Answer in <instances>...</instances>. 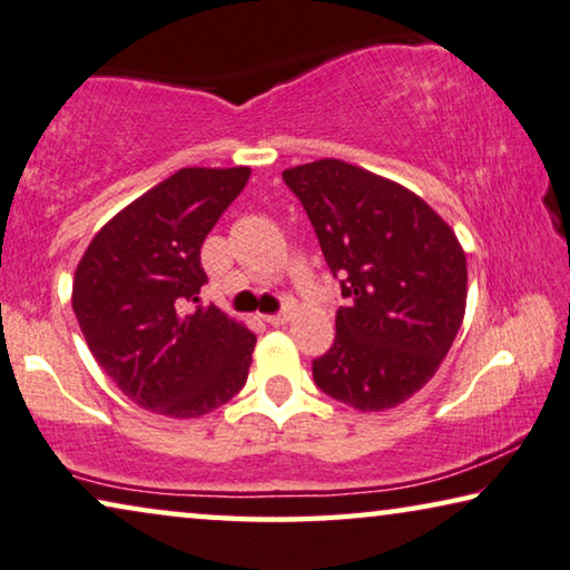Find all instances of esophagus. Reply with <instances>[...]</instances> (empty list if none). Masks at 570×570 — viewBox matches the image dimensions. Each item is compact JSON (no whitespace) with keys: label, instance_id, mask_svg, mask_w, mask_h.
<instances>
[{"label":"esophagus","instance_id":"esophagus-1","mask_svg":"<svg viewBox=\"0 0 570 570\" xmlns=\"http://www.w3.org/2000/svg\"><path fill=\"white\" fill-rule=\"evenodd\" d=\"M266 323L274 325V327H282V325L288 323V315H286V312H278V315H268Z\"/></svg>","mask_w":570,"mask_h":570}]
</instances>
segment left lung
<instances>
[{
	"label": "left lung",
	"mask_w": 570,
	"mask_h": 570,
	"mask_svg": "<svg viewBox=\"0 0 570 570\" xmlns=\"http://www.w3.org/2000/svg\"><path fill=\"white\" fill-rule=\"evenodd\" d=\"M307 212L346 307L312 362L325 395L387 411L415 395L452 348L468 304V261L452 227L395 180L317 159L284 170Z\"/></svg>",
	"instance_id": "8db88e82"
}]
</instances>
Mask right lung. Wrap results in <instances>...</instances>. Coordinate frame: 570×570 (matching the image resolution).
I'll return each instance as SVG.
<instances>
[{"mask_svg":"<svg viewBox=\"0 0 570 570\" xmlns=\"http://www.w3.org/2000/svg\"><path fill=\"white\" fill-rule=\"evenodd\" d=\"M250 167H183L121 208L75 271L71 307L95 362L126 397L167 419H202L243 390L255 335L196 304L202 245Z\"/></svg>","mask_w":570,"mask_h":570,"instance_id":"1","label":"right lung"}]
</instances>
